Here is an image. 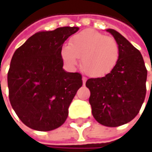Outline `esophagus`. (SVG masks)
Returning <instances> with one entry per match:
<instances>
[{
  "label": "esophagus",
  "mask_w": 152,
  "mask_h": 152,
  "mask_svg": "<svg viewBox=\"0 0 152 152\" xmlns=\"http://www.w3.org/2000/svg\"><path fill=\"white\" fill-rule=\"evenodd\" d=\"M82 80H83V84L85 85V82H86V80H87V78H86V77H83V78H82Z\"/></svg>",
  "instance_id": "esophagus-1"
}]
</instances>
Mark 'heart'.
<instances>
[{
  "label": "heart",
  "instance_id": "1",
  "mask_svg": "<svg viewBox=\"0 0 152 152\" xmlns=\"http://www.w3.org/2000/svg\"><path fill=\"white\" fill-rule=\"evenodd\" d=\"M62 60L75 66L81 57V68L91 77H103L118 64L120 49L118 42L96 30L88 28L73 36L69 45L61 49Z\"/></svg>",
  "mask_w": 152,
  "mask_h": 152
}]
</instances>
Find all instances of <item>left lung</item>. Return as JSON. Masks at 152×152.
<instances>
[{
  "mask_svg": "<svg viewBox=\"0 0 152 152\" xmlns=\"http://www.w3.org/2000/svg\"><path fill=\"white\" fill-rule=\"evenodd\" d=\"M107 31L118 44V62L111 73L89 79L85 85L91 91L89 102L95 119L104 126L118 127L139 113L146 93L147 70L140 50L118 31Z\"/></svg>",
  "mask_w": 152,
  "mask_h": 152,
  "instance_id": "1",
  "label": "left lung"
}]
</instances>
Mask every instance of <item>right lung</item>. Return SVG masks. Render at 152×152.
Segmentation results:
<instances>
[{
  "label": "right lung",
  "mask_w": 152,
  "mask_h": 152,
  "mask_svg": "<svg viewBox=\"0 0 152 152\" xmlns=\"http://www.w3.org/2000/svg\"><path fill=\"white\" fill-rule=\"evenodd\" d=\"M79 27L33 34L15 50L7 73L9 100L28 128L50 131L64 124L68 107L83 85L82 75L63 69L62 45Z\"/></svg>",
  "instance_id": "right-lung-1"
}]
</instances>
